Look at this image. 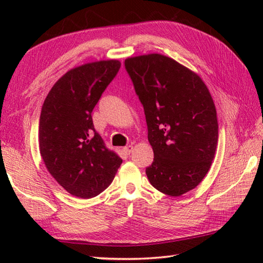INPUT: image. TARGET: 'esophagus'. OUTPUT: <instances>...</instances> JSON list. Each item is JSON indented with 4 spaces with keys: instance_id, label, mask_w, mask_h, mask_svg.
Returning a JSON list of instances; mask_svg holds the SVG:
<instances>
[{
    "instance_id": "34e87169",
    "label": "esophagus",
    "mask_w": 263,
    "mask_h": 263,
    "mask_svg": "<svg viewBox=\"0 0 263 263\" xmlns=\"http://www.w3.org/2000/svg\"><path fill=\"white\" fill-rule=\"evenodd\" d=\"M123 150H124V153H125L126 155H130V154L133 152V146H131V144H130V146L124 147V149H123Z\"/></svg>"
}]
</instances>
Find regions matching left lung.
Listing matches in <instances>:
<instances>
[{
	"label": "left lung",
	"instance_id": "1",
	"mask_svg": "<svg viewBox=\"0 0 263 263\" xmlns=\"http://www.w3.org/2000/svg\"><path fill=\"white\" fill-rule=\"evenodd\" d=\"M124 65L143 106L155 155L146 168L148 180L158 191L180 197L203 180L214 160V100L198 74L171 58L141 55Z\"/></svg>",
	"mask_w": 263,
	"mask_h": 263
}]
</instances>
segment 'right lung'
I'll list each match as a JSON object with an SVG mask.
<instances>
[{
    "label": "right lung",
    "mask_w": 263,
    "mask_h": 263,
    "mask_svg": "<svg viewBox=\"0 0 263 263\" xmlns=\"http://www.w3.org/2000/svg\"><path fill=\"white\" fill-rule=\"evenodd\" d=\"M120 68V61L108 60L72 69L57 81L43 104L39 152L51 175L78 198L102 193L122 164L105 147L91 117Z\"/></svg>",
    "instance_id": "obj_1"
}]
</instances>
